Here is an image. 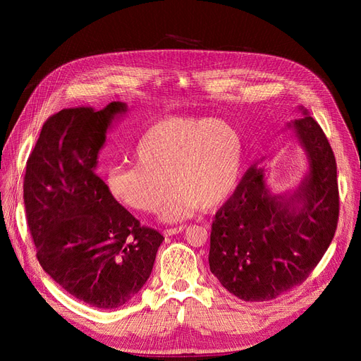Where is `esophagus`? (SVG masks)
<instances>
[{"instance_id": "1", "label": "esophagus", "mask_w": 361, "mask_h": 361, "mask_svg": "<svg viewBox=\"0 0 361 361\" xmlns=\"http://www.w3.org/2000/svg\"><path fill=\"white\" fill-rule=\"evenodd\" d=\"M183 226L182 227H174V228H167V231H164V236H173V235H178L183 231Z\"/></svg>"}]
</instances>
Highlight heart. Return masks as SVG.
Instances as JSON below:
<instances>
[{
	"mask_svg": "<svg viewBox=\"0 0 361 361\" xmlns=\"http://www.w3.org/2000/svg\"><path fill=\"white\" fill-rule=\"evenodd\" d=\"M137 164L114 166L106 190L133 209L155 212L170 192L161 220L179 223L220 207L236 188L243 164L238 130L211 117H170L155 123L135 149Z\"/></svg>",
	"mask_w": 361,
	"mask_h": 361,
	"instance_id": "b5f03b06",
	"label": "heart"
}]
</instances>
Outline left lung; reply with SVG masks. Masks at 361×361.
Here are the masks:
<instances>
[{"mask_svg": "<svg viewBox=\"0 0 361 361\" xmlns=\"http://www.w3.org/2000/svg\"><path fill=\"white\" fill-rule=\"evenodd\" d=\"M288 123L307 158L297 187L274 194L267 169L251 167L212 223L209 268L244 301H268L309 277L338 220L337 169L324 130L304 106ZM264 159V158H262Z\"/></svg>", "mask_w": 361, "mask_h": 361, "instance_id": "left-lung-1", "label": "left lung"}]
</instances>
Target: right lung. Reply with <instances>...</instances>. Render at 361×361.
Returning <instances> with one entry per match:
<instances>
[{"label": "right lung", "instance_id": "right-lung-1", "mask_svg": "<svg viewBox=\"0 0 361 361\" xmlns=\"http://www.w3.org/2000/svg\"><path fill=\"white\" fill-rule=\"evenodd\" d=\"M128 111L66 108L43 125L27 161L24 203L37 260L54 281L97 309L129 302L150 277L164 236L140 226L96 174L108 129Z\"/></svg>", "mask_w": 361, "mask_h": 361}]
</instances>
